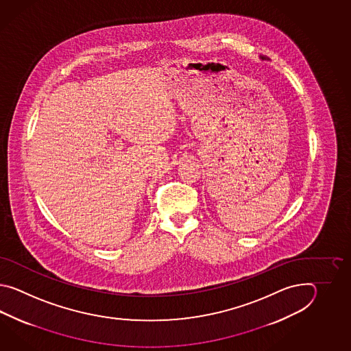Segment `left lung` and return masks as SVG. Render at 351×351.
Returning <instances> with one entry per match:
<instances>
[{
	"label": "left lung",
	"mask_w": 351,
	"mask_h": 351,
	"mask_svg": "<svg viewBox=\"0 0 351 351\" xmlns=\"http://www.w3.org/2000/svg\"><path fill=\"white\" fill-rule=\"evenodd\" d=\"M260 59H261V60H269V58H267V56H265V55H260Z\"/></svg>",
	"instance_id": "8db88e82"
}]
</instances>
